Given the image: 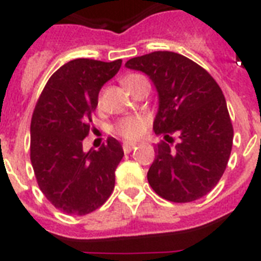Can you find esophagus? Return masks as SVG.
I'll return each mask as SVG.
<instances>
[{"mask_svg": "<svg viewBox=\"0 0 261 261\" xmlns=\"http://www.w3.org/2000/svg\"><path fill=\"white\" fill-rule=\"evenodd\" d=\"M134 147H135V143H131V142L123 143V150H124V153H130Z\"/></svg>", "mask_w": 261, "mask_h": 261, "instance_id": "1", "label": "esophagus"}]
</instances>
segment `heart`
<instances>
[{
    "mask_svg": "<svg viewBox=\"0 0 261 261\" xmlns=\"http://www.w3.org/2000/svg\"><path fill=\"white\" fill-rule=\"evenodd\" d=\"M143 80L142 75L139 74H130L124 77L122 81L123 87L126 88L128 92L135 84ZM145 127H146V119L142 116H128V118L120 119L116 124H115L114 130L116 134L120 137L130 141H135V139L141 138L145 133Z\"/></svg>",
    "mask_w": 261,
    "mask_h": 261,
    "instance_id": "b5f03b06",
    "label": "heart"
}]
</instances>
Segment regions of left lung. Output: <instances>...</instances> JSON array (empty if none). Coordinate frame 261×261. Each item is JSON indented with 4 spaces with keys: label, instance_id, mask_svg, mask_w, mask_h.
<instances>
[{
    "label": "left lung",
    "instance_id": "left-lung-1",
    "mask_svg": "<svg viewBox=\"0 0 261 261\" xmlns=\"http://www.w3.org/2000/svg\"><path fill=\"white\" fill-rule=\"evenodd\" d=\"M127 69L142 71L154 84L159 111L153 122L157 135L170 143L155 146L147 181L161 198L194 202L210 192L226 169L233 145V126L226 100L215 80L198 63L171 51L131 58Z\"/></svg>",
    "mask_w": 261,
    "mask_h": 261
}]
</instances>
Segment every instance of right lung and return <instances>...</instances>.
Wrapping results in <instances>:
<instances>
[{
  "label": "right lung",
  "mask_w": 261,
  "mask_h": 261,
  "mask_svg": "<svg viewBox=\"0 0 261 261\" xmlns=\"http://www.w3.org/2000/svg\"><path fill=\"white\" fill-rule=\"evenodd\" d=\"M122 66L80 58L47 81L31 120V163L39 188L66 214H89L110 198L115 171L124 155L115 138L98 150H83L98 92Z\"/></svg>",
  "instance_id": "right-lung-1"
}]
</instances>
